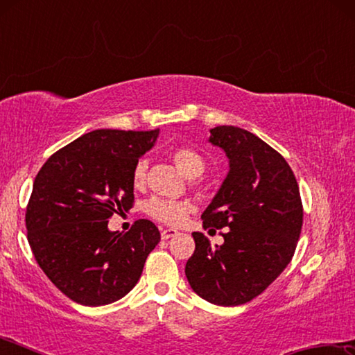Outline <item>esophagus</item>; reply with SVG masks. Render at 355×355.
I'll list each match as a JSON object with an SVG mask.
<instances>
[{
  "label": "esophagus",
  "mask_w": 355,
  "mask_h": 355,
  "mask_svg": "<svg viewBox=\"0 0 355 355\" xmlns=\"http://www.w3.org/2000/svg\"><path fill=\"white\" fill-rule=\"evenodd\" d=\"M175 235H178V230H175V228H163L161 230V238L163 239H169Z\"/></svg>",
  "instance_id": "1"
}]
</instances>
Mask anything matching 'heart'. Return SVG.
Wrapping results in <instances>:
<instances>
[{
	"instance_id": "heart-1",
	"label": "heart",
	"mask_w": 355,
	"mask_h": 355,
	"mask_svg": "<svg viewBox=\"0 0 355 355\" xmlns=\"http://www.w3.org/2000/svg\"><path fill=\"white\" fill-rule=\"evenodd\" d=\"M172 159L177 167L182 171L186 177L194 178L199 177L205 171V159L203 156L196 152V150L188 147H180L172 152ZM148 161L139 159L133 167V184L136 188L144 184L147 177ZM194 205L189 200H172V199H161V197H155L148 202L147 213L152 216L153 219L163 222L166 225H178L186 219Z\"/></svg>"
}]
</instances>
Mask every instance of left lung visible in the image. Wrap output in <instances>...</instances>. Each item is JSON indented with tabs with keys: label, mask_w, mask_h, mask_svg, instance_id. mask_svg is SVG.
<instances>
[{
	"label": "left lung",
	"mask_w": 355,
	"mask_h": 355,
	"mask_svg": "<svg viewBox=\"0 0 355 355\" xmlns=\"http://www.w3.org/2000/svg\"><path fill=\"white\" fill-rule=\"evenodd\" d=\"M209 133L208 142L224 150L230 169L202 213L203 228L227 232L216 248L203 233H192L196 250L184 274L202 299L235 307L261 294L291 261L302 202L291 167L260 137L228 125Z\"/></svg>",
	"instance_id": "8db88e82"
}]
</instances>
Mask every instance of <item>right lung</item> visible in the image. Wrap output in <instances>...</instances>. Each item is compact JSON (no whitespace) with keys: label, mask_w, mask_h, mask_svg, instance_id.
<instances>
[{"label":"right lung","mask_w":355,"mask_h":355,"mask_svg":"<svg viewBox=\"0 0 355 355\" xmlns=\"http://www.w3.org/2000/svg\"><path fill=\"white\" fill-rule=\"evenodd\" d=\"M159 130H95L58 150L42 166L26 208L28 241L46 277L75 302L98 307L122 299L159 243L153 222L127 233L107 228L133 207V167Z\"/></svg>","instance_id":"right-lung-1"}]
</instances>
